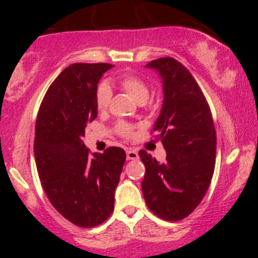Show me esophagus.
I'll list each match as a JSON object with an SVG mask.
<instances>
[{
  "instance_id": "1",
  "label": "esophagus",
  "mask_w": 258,
  "mask_h": 258,
  "mask_svg": "<svg viewBox=\"0 0 258 258\" xmlns=\"http://www.w3.org/2000/svg\"><path fill=\"white\" fill-rule=\"evenodd\" d=\"M126 156H127V160H137V158H139V152H137L136 150L130 148V150H127Z\"/></svg>"
}]
</instances>
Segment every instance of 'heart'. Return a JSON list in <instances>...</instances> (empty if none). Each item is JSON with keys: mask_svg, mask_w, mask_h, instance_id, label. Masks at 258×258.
<instances>
[{"mask_svg": "<svg viewBox=\"0 0 258 258\" xmlns=\"http://www.w3.org/2000/svg\"><path fill=\"white\" fill-rule=\"evenodd\" d=\"M119 85L140 105L147 101L150 90H148L147 83L141 77L135 76V75H124L119 79ZM111 97H112V90L110 86L107 83H101L96 92V105L98 110H106L110 105ZM117 130L122 136L130 137L132 135V127L127 123H119Z\"/></svg>", "mask_w": 258, "mask_h": 258, "instance_id": "obj_1", "label": "heart"}]
</instances>
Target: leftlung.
Segmentation results:
<instances>
[{"instance_id":"8db88e82","label":"left lung","mask_w":258,"mask_h":258,"mask_svg":"<svg viewBox=\"0 0 258 258\" xmlns=\"http://www.w3.org/2000/svg\"><path fill=\"white\" fill-rule=\"evenodd\" d=\"M162 80L163 103L153 126L167 156L160 163L141 150L142 194L166 221L187 217L204 199L215 170L216 131L209 103L191 72L172 57L146 64Z\"/></svg>"}]
</instances>
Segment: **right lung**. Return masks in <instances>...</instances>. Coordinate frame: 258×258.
I'll list each match as a JSON object with an SVG mask.
<instances>
[{
	"instance_id": "add662e5",
	"label": "right lung",
	"mask_w": 258,
	"mask_h": 258,
	"mask_svg": "<svg viewBox=\"0 0 258 258\" xmlns=\"http://www.w3.org/2000/svg\"><path fill=\"white\" fill-rule=\"evenodd\" d=\"M110 63H74L52 82L36 119L35 160L49 202L66 220L88 228L107 220L126 161L121 147L90 153L82 142L97 117L96 92Z\"/></svg>"
}]
</instances>
